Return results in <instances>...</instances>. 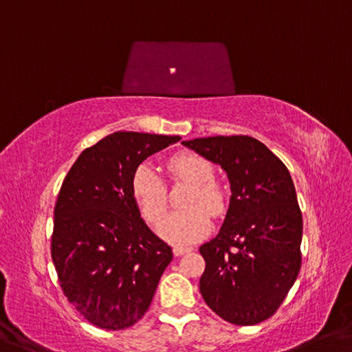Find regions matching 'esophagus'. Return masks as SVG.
Returning <instances> with one entry per match:
<instances>
[{"instance_id":"esophagus-1","label":"esophagus","mask_w":352,"mask_h":352,"mask_svg":"<svg viewBox=\"0 0 352 352\" xmlns=\"http://www.w3.org/2000/svg\"><path fill=\"white\" fill-rule=\"evenodd\" d=\"M191 250H192V248H188V246H175L174 248V254L177 256H180V255L186 254V252H191Z\"/></svg>"}]
</instances>
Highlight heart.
<instances>
[{"label":"heart","instance_id":"obj_1","mask_svg":"<svg viewBox=\"0 0 352 352\" xmlns=\"http://www.w3.org/2000/svg\"><path fill=\"white\" fill-rule=\"evenodd\" d=\"M167 170L175 180L192 185L185 200L186 210L166 216L156 227L158 235L172 244H189L208 235L213 216L227 210V192L219 183L211 180L214 174L210 161L194 153H180L167 161ZM131 192L142 216L156 222L167 210L166 185L152 166L141 164L131 178Z\"/></svg>","mask_w":352,"mask_h":352}]
</instances>
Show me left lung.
I'll list each match as a JSON object with an SVG mask.
<instances>
[{
  "label": "left lung",
  "mask_w": 352,
  "mask_h": 352,
  "mask_svg": "<svg viewBox=\"0 0 352 352\" xmlns=\"http://www.w3.org/2000/svg\"><path fill=\"white\" fill-rule=\"evenodd\" d=\"M230 182L221 230L200 246L205 271L199 288L222 320L252 326L276 314L300 270L302 214L287 166L250 136L183 141Z\"/></svg>",
  "instance_id": "1"
}]
</instances>
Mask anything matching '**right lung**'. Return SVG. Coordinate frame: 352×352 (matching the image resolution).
<instances>
[{"instance_id": "add662e5", "label": "right lung", "mask_w": 352, "mask_h": 352, "mask_svg": "<svg viewBox=\"0 0 352 352\" xmlns=\"http://www.w3.org/2000/svg\"><path fill=\"white\" fill-rule=\"evenodd\" d=\"M180 139L116 131L78 156L60 186L52 258L65 298L100 329L141 320L174 256L141 217L131 178L144 160Z\"/></svg>"}]
</instances>
